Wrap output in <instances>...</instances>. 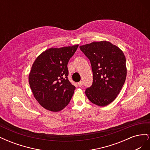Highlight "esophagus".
Wrapping results in <instances>:
<instances>
[{"mask_svg": "<svg viewBox=\"0 0 150 150\" xmlns=\"http://www.w3.org/2000/svg\"><path fill=\"white\" fill-rule=\"evenodd\" d=\"M83 81H80V82H79L78 83V86H79V87H81V86H83Z\"/></svg>", "mask_w": 150, "mask_h": 150, "instance_id": "34e87169", "label": "esophagus"}]
</instances>
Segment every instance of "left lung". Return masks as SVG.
<instances>
[{"label": "left lung", "mask_w": 150, "mask_h": 150, "mask_svg": "<svg viewBox=\"0 0 150 150\" xmlns=\"http://www.w3.org/2000/svg\"><path fill=\"white\" fill-rule=\"evenodd\" d=\"M79 47L90 60L93 73V84L86 89V96L96 105L107 106L116 99L125 82V54L118 47L106 40Z\"/></svg>", "instance_id": "8db88e82"}]
</instances>
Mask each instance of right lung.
Returning <instances> with one entry per match:
<instances>
[{
  "instance_id": "obj_1",
  "label": "right lung",
  "mask_w": 150,
  "mask_h": 150,
  "mask_svg": "<svg viewBox=\"0 0 150 150\" xmlns=\"http://www.w3.org/2000/svg\"><path fill=\"white\" fill-rule=\"evenodd\" d=\"M78 44L51 47L35 59L29 74L34 98L47 110L58 112L69 103L76 89L67 79V63Z\"/></svg>"
}]
</instances>
